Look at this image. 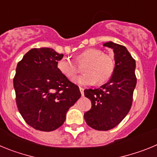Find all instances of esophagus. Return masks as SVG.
I'll return each instance as SVG.
<instances>
[{
    "label": "esophagus",
    "instance_id": "1",
    "mask_svg": "<svg viewBox=\"0 0 157 157\" xmlns=\"http://www.w3.org/2000/svg\"><path fill=\"white\" fill-rule=\"evenodd\" d=\"M84 89L83 88V87H80V93H81V95L82 96L84 95Z\"/></svg>",
    "mask_w": 157,
    "mask_h": 157
}]
</instances>
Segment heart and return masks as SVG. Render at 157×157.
I'll return each mask as SVG.
<instances>
[{
  "mask_svg": "<svg viewBox=\"0 0 157 157\" xmlns=\"http://www.w3.org/2000/svg\"><path fill=\"white\" fill-rule=\"evenodd\" d=\"M76 61L79 65L85 63L82 66L84 73L73 80L79 85L104 84L111 78L115 69L113 58L98 48L85 49L76 56ZM57 68L69 80H73L79 71L77 64L69 58L59 60Z\"/></svg>",
  "mask_w": 157,
  "mask_h": 157,
  "instance_id": "obj_1",
  "label": "heart"
}]
</instances>
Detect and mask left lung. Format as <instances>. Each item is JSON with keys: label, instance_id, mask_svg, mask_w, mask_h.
Here are the masks:
<instances>
[{"label": "left lung", "instance_id": "left-lung-1", "mask_svg": "<svg viewBox=\"0 0 157 157\" xmlns=\"http://www.w3.org/2000/svg\"><path fill=\"white\" fill-rule=\"evenodd\" d=\"M103 46L113 50L115 69L106 84L97 89H85L84 95L91 101V109L84 113L88 126L98 131L113 129L131 109L137 83L135 60L123 45L109 41Z\"/></svg>", "mask_w": 157, "mask_h": 157}]
</instances>
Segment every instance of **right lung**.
Listing matches in <instances>:
<instances>
[{
  "instance_id": "right-lung-1",
  "label": "right lung",
  "mask_w": 157,
  "mask_h": 157,
  "mask_svg": "<svg viewBox=\"0 0 157 157\" xmlns=\"http://www.w3.org/2000/svg\"><path fill=\"white\" fill-rule=\"evenodd\" d=\"M63 58L52 48H33L17 65L13 80L17 106L36 130L52 131L62 126L69 109L81 96L78 86L58 70Z\"/></svg>"
}]
</instances>
